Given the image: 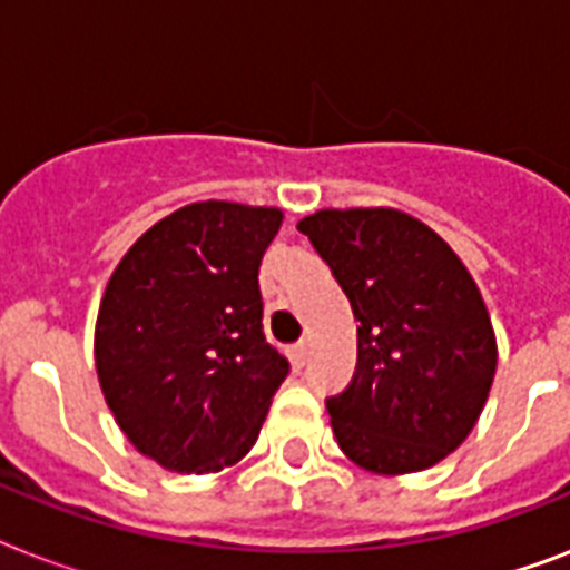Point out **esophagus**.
<instances>
[{"instance_id":"obj_1","label":"esophagus","mask_w":570,"mask_h":570,"mask_svg":"<svg viewBox=\"0 0 570 570\" xmlns=\"http://www.w3.org/2000/svg\"><path fill=\"white\" fill-rule=\"evenodd\" d=\"M289 361H293L295 370H302V366L307 364V343H295V346L289 348Z\"/></svg>"}]
</instances>
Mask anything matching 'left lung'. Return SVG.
<instances>
[{
    "label": "left lung",
    "instance_id": "left-lung-1",
    "mask_svg": "<svg viewBox=\"0 0 570 570\" xmlns=\"http://www.w3.org/2000/svg\"><path fill=\"white\" fill-rule=\"evenodd\" d=\"M346 293L357 370L325 399L340 450L373 473H416L476 425L497 370L479 286L446 242L399 209H322L298 222Z\"/></svg>",
    "mask_w": 570,
    "mask_h": 570
}]
</instances>
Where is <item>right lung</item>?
Listing matches in <instances>:
<instances>
[{
    "instance_id": "right-lung-1",
    "label": "right lung",
    "mask_w": 570,
    "mask_h": 570,
    "mask_svg": "<svg viewBox=\"0 0 570 570\" xmlns=\"http://www.w3.org/2000/svg\"><path fill=\"white\" fill-rule=\"evenodd\" d=\"M281 209L189 204L111 275L94 357L132 446L174 473L230 468L254 446L286 361L263 334L259 263Z\"/></svg>"
}]
</instances>
